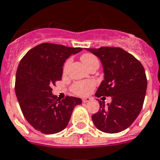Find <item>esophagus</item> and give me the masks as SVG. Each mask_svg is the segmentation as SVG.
<instances>
[{"mask_svg":"<svg viewBox=\"0 0 160 160\" xmlns=\"http://www.w3.org/2000/svg\"><path fill=\"white\" fill-rule=\"evenodd\" d=\"M91 101V98H89V97H86V98H84V99H82V102H84V103H86V102H88Z\"/></svg>","mask_w":160,"mask_h":160,"instance_id":"1","label":"esophagus"}]
</instances>
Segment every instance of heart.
Returning <instances> with one entry per match:
<instances>
[{"label":"heart","mask_w":160,"mask_h":160,"mask_svg":"<svg viewBox=\"0 0 160 160\" xmlns=\"http://www.w3.org/2000/svg\"><path fill=\"white\" fill-rule=\"evenodd\" d=\"M80 59L83 62V64H85L87 68H89L95 62H99L98 58H96V56H95L92 53H84L80 57ZM70 64H71V58H68L64 62V66H63V73L64 74H65L67 72ZM95 87H96V82L94 80H81V81H76V82L73 83L70 86V91L76 96H85L91 93Z\"/></svg>","instance_id":"b5f03b06"}]
</instances>
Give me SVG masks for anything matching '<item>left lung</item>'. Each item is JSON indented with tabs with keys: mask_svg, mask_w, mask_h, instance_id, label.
I'll return each instance as SVG.
<instances>
[{
	"mask_svg": "<svg viewBox=\"0 0 160 160\" xmlns=\"http://www.w3.org/2000/svg\"><path fill=\"white\" fill-rule=\"evenodd\" d=\"M101 59L104 80L96 96H112L105 107L92 115L95 126L107 133H117L128 128L141 112L144 102L147 77L142 64L131 53L118 47L87 48Z\"/></svg>",
	"mask_w": 160,
	"mask_h": 160,
	"instance_id": "1",
	"label": "left lung"
}]
</instances>
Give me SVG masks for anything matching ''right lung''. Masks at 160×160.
<instances>
[{"instance_id": "obj_1", "label": "right lung", "mask_w": 160, "mask_h": 160, "mask_svg": "<svg viewBox=\"0 0 160 160\" xmlns=\"http://www.w3.org/2000/svg\"><path fill=\"white\" fill-rule=\"evenodd\" d=\"M81 50V48L43 42L30 49L20 61L16 95L24 118L42 133L64 130L75 107L82 102L80 98L68 96L60 101L51 88L61 80L65 59Z\"/></svg>"}]
</instances>
